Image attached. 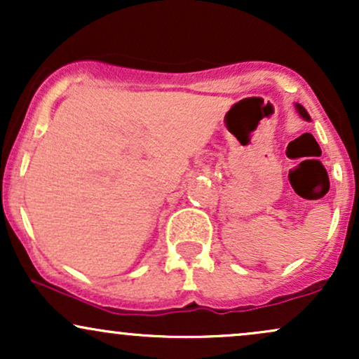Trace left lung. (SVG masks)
Wrapping results in <instances>:
<instances>
[{"instance_id":"obj_1","label":"left lung","mask_w":359,"mask_h":359,"mask_svg":"<svg viewBox=\"0 0 359 359\" xmlns=\"http://www.w3.org/2000/svg\"><path fill=\"white\" fill-rule=\"evenodd\" d=\"M297 109H299L300 116H302V118H306V119H309V113H307V111H306V108H304V106L297 104Z\"/></svg>"}]
</instances>
